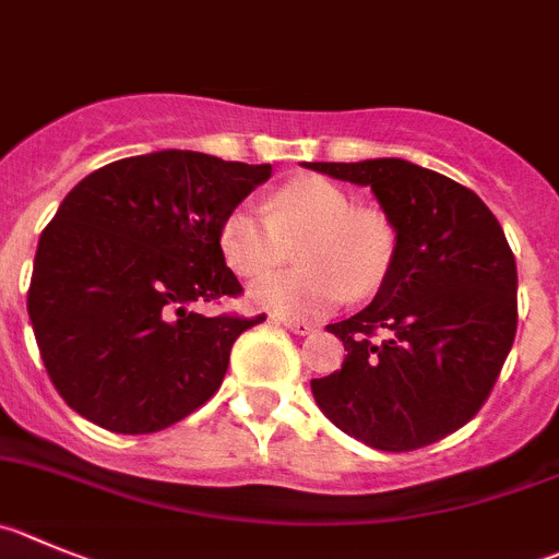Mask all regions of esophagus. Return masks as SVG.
Listing matches in <instances>:
<instances>
[{
  "mask_svg": "<svg viewBox=\"0 0 559 559\" xmlns=\"http://www.w3.org/2000/svg\"><path fill=\"white\" fill-rule=\"evenodd\" d=\"M281 325L284 328H289L292 333H297V336H306V333H314V325H311V322H306V320H289V317H281Z\"/></svg>",
  "mask_w": 559,
  "mask_h": 559,
  "instance_id": "1",
  "label": "esophagus"
}]
</instances>
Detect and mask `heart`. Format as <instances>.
Here are the masks:
<instances>
[{
  "instance_id": "1",
  "label": "heart",
  "mask_w": 559,
  "mask_h": 559,
  "mask_svg": "<svg viewBox=\"0 0 559 559\" xmlns=\"http://www.w3.org/2000/svg\"><path fill=\"white\" fill-rule=\"evenodd\" d=\"M297 246L304 267L264 275L250 286L259 309L289 320H320L347 297L372 295L389 278L397 231L374 209H356L342 187L317 176L275 190L264 212L237 206L221 223V250L228 267L255 278L278 267Z\"/></svg>"
}]
</instances>
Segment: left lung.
<instances>
[{"label": "left lung", "instance_id": "left-lung-1", "mask_svg": "<svg viewBox=\"0 0 559 559\" xmlns=\"http://www.w3.org/2000/svg\"><path fill=\"white\" fill-rule=\"evenodd\" d=\"M372 187L397 231L372 304L328 331L344 364L311 380L342 432L383 452H414L477 416L519 325V273L502 226L468 187L405 159L306 162Z\"/></svg>", "mask_w": 559, "mask_h": 559}]
</instances>
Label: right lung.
Returning <instances> with one entry per match:
<instances>
[{"label": "right lung", "mask_w": 559, "mask_h": 559, "mask_svg": "<svg viewBox=\"0 0 559 559\" xmlns=\"http://www.w3.org/2000/svg\"><path fill=\"white\" fill-rule=\"evenodd\" d=\"M270 165L198 151L109 162L68 192L35 253L27 311L57 394L109 432L176 425L226 378L231 347L267 317L198 314L242 295L221 223Z\"/></svg>", "instance_id": "right-lung-1"}]
</instances>
